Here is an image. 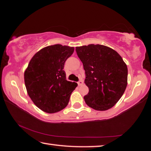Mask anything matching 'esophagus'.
<instances>
[{
    "instance_id": "obj_1",
    "label": "esophagus",
    "mask_w": 151,
    "mask_h": 151,
    "mask_svg": "<svg viewBox=\"0 0 151 151\" xmlns=\"http://www.w3.org/2000/svg\"><path fill=\"white\" fill-rule=\"evenodd\" d=\"M78 86H81L83 85V80H80L78 82Z\"/></svg>"
}]
</instances>
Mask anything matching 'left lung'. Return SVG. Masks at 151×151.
Returning <instances> with one entry per match:
<instances>
[{"instance_id":"left-lung-1","label":"left lung","mask_w":151,"mask_h":151,"mask_svg":"<svg viewBox=\"0 0 151 151\" xmlns=\"http://www.w3.org/2000/svg\"><path fill=\"white\" fill-rule=\"evenodd\" d=\"M76 51L83 64L85 83L89 89L84 96L86 104L96 111L112 108L127 88V65L116 51L104 45L77 47Z\"/></svg>"}]
</instances>
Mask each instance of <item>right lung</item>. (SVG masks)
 <instances>
[{
  "label": "right lung",
  "instance_id": "right-lung-1",
  "mask_svg": "<svg viewBox=\"0 0 151 151\" xmlns=\"http://www.w3.org/2000/svg\"><path fill=\"white\" fill-rule=\"evenodd\" d=\"M75 48L54 45L42 48L33 56L24 71L27 93L42 111L55 113L67 106L70 94L77 86L66 81L63 70L66 59Z\"/></svg>",
  "mask_w": 151,
  "mask_h": 151
}]
</instances>
